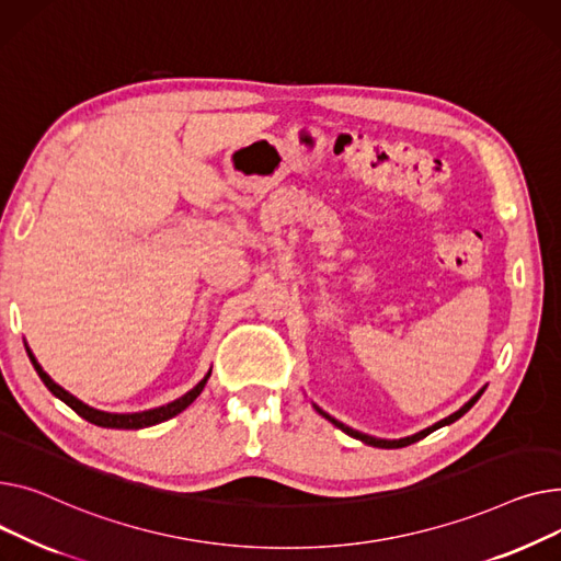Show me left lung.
Returning <instances> with one entry per match:
<instances>
[{
    "instance_id": "1",
    "label": "left lung",
    "mask_w": 561,
    "mask_h": 561,
    "mask_svg": "<svg viewBox=\"0 0 561 561\" xmlns=\"http://www.w3.org/2000/svg\"><path fill=\"white\" fill-rule=\"evenodd\" d=\"M484 389L486 387H482L476 397L471 399V401H467L462 408H459L457 412H453L450 416H446V419H442V421H437V423H433L431 427H423V431H419V433H414V435H410V437H401V439H380V437H374V435H367V433H359V431H353V427H348L346 423H342V421H337L335 416H331L328 412H323L317 403H312V408L323 416V419H328L331 421L335 427H340L342 433H346L348 437H353V439H359L362 444H369V446H376V448H403V446H410V444H414V442H419V439H423V437H427L431 433H435V431H439V427H444V425H450V423H455L459 416H465L473 405H476V401L482 397L484 393Z\"/></svg>"
}]
</instances>
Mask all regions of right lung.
<instances>
[{
    "label": "right lung",
    "instance_id": "1",
    "mask_svg": "<svg viewBox=\"0 0 561 561\" xmlns=\"http://www.w3.org/2000/svg\"><path fill=\"white\" fill-rule=\"evenodd\" d=\"M24 348H26V355H28V359H31L33 369L38 371L41 380L45 382V387L54 393L56 399H60L65 405L72 408V410H75L79 416H83L85 421H90V423H94V425H102V427H115V431H140V427H149V425L162 423V421H168V419L181 414V412H183L187 405H192V403L196 401V397H199V393L204 391V387H206V382H208V378H210V371H213V369H208V374H206L199 382H196L190 391H185L183 397H179V399L172 401V403H164V405H160V408H151V410H142V412H104V410H96V408L85 405L83 401H79V399L75 397V393H70L68 389H62L58 382H54V380L49 378V374L38 365L36 355L31 353V348H28L26 342H24Z\"/></svg>",
    "mask_w": 561,
    "mask_h": 561
}]
</instances>
